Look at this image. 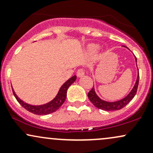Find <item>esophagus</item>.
<instances>
[{
	"instance_id": "34e87169",
	"label": "esophagus",
	"mask_w": 153,
	"mask_h": 153,
	"mask_svg": "<svg viewBox=\"0 0 153 153\" xmlns=\"http://www.w3.org/2000/svg\"><path fill=\"white\" fill-rule=\"evenodd\" d=\"M84 74H85V71H84L83 68H80V69L77 71V76H78V78L82 77Z\"/></svg>"
}]
</instances>
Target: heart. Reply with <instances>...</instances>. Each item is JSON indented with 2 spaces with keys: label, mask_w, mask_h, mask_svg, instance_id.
Here are the masks:
<instances>
[{
  "label": "heart",
  "mask_w": 153,
  "mask_h": 153,
  "mask_svg": "<svg viewBox=\"0 0 153 153\" xmlns=\"http://www.w3.org/2000/svg\"><path fill=\"white\" fill-rule=\"evenodd\" d=\"M98 49H99V46L97 45H95V44H92V45H90L88 46V50L90 52L91 54H94L95 52H97Z\"/></svg>",
  "instance_id": "obj_1"
}]
</instances>
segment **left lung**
Returning a JSON list of instances; mask_svg holds the SVG:
<instances>
[{"label":"left lung","instance_id":"8db88e82","mask_svg":"<svg viewBox=\"0 0 153 153\" xmlns=\"http://www.w3.org/2000/svg\"><path fill=\"white\" fill-rule=\"evenodd\" d=\"M135 57V61H136V65H137V58L136 57ZM139 78H140V76H139V71H138L137 78L136 82H135V85H134V87H133L132 90L130 91V93H129L126 97H124V99L119 100V101H114V102H108V101H103V100L101 99L99 96L96 95V92H95L94 86L92 88V89H91V90L88 92V99L91 101V102H92V103L95 106L97 107L98 108H100V109H102L104 111H116V110L121 109V108H124L126 105H127L128 103L130 102L131 99H132L134 97L135 95H136L137 91L138 85H139Z\"/></svg>","mask_w":153,"mask_h":153}]
</instances>
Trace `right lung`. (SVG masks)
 I'll use <instances>...</instances> for the list:
<instances>
[{
    "instance_id": "obj_1",
    "label": "right lung",
    "mask_w": 153,
    "mask_h": 153,
    "mask_svg": "<svg viewBox=\"0 0 153 153\" xmlns=\"http://www.w3.org/2000/svg\"><path fill=\"white\" fill-rule=\"evenodd\" d=\"M75 80H76V75H74V76L70 78L69 80H67L62 86H61L60 88H59L58 94H57L56 97L53 100H52L50 102L47 103L46 104L40 105V106H33V105L28 104V103L24 102L15 94L13 88H12V91H13V94L14 95L17 101L25 109L36 115H47L49 114L53 113V112L56 111L59 107L62 106L66 99L67 91H68V88L71 86L72 84L75 82Z\"/></svg>"
}]
</instances>
